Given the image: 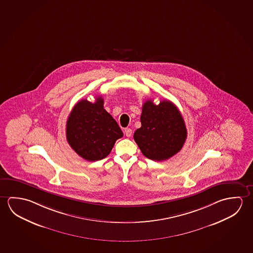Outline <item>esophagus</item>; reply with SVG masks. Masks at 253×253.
Here are the masks:
<instances>
[{"label":"esophagus","instance_id":"esophagus-1","mask_svg":"<svg viewBox=\"0 0 253 253\" xmlns=\"http://www.w3.org/2000/svg\"><path fill=\"white\" fill-rule=\"evenodd\" d=\"M125 134L126 135V137H131V135H132V129L129 128H125Z\"/></svg>","mask_w":253,"mask_h":253}]
</instances>
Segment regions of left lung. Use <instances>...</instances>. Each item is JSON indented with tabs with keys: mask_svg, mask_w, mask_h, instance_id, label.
I'll list each match as a JSON object with an SVG mask.
<instances>
[{
	"mask_svg": "<svg viewBox=\"0 0 253 253\" xmlns=\"http://www.w3.org/2000/svg\"><path fill=\"white\" fill-rule=\"evenodd\" d=\"M140 121L141 127L133 137L145 157L162 162L182 149L187 129L181 113L173 102L162 100L156 105L153 100H146Z\"/></svg>",
	"mask_w": 253,
	"mask_h": 253,
	"instance_id": "8db88e82",
	"label": "left lung"
}]
</instances>
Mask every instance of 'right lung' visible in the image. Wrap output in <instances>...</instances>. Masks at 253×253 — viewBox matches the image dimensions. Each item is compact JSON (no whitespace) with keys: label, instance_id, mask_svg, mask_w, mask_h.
Segmentation results:
<instances>
[{"label":"right lung","instance_id":"obj_1","mask_svg":"<svg viewBox=\"0 0 253 253\" xmlns=\"http://www.w3.org/2000/svg\"><path fill=\"white\" fill-rule=\"evenodd\" d=\"M101 96L95 102L79 101L67 120L66 137L69 145L89 162L100 161L111 152L117 139L124 136L119 125L104 109Z\"/></svg>","mask_w":253,"mask_h":253}]
</instances>
